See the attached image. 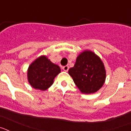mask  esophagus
Here are the masks:
<instances>
[{"mask_svg": "<svg viewBox=\"0 0 131 131\" xmlns=\"http://www.w3.org/2000/svg\"><path fill=\"white\" fill-rule=\"evenodd\" d=\"M62 69H63V71H68V69H69V66H63V67H62Z\"/></svg>", "mask_w": 131, "mask_h": 131, "instance_id": "esophagus-1", "label": "esophagus"}]
</instances>
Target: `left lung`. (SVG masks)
<instances>
[{"label":"left lung","mask_w":131,"mask_h":131,"mask_svg":"<svg viewBox=\"0 0 131 131\" xmlns=\"http://www.w3.org/2000/svg\"><path fill=\"white\" fill-rule=\"evenodd\" d=\"M68 73L80 91L84 94L98 91L106 79L104 63L98 56L90 50H85L78 56L74 66Z\"/></svg>","instance_id":"obj_1"}]
</instances>
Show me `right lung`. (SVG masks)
<instances>
[{"instance_id":"right-lung-1","label":"right lung","mask_w":131,"mask_h":131,"mask_svg":"<svg viewBox=\"0 0 131 131\" xmlns=\"http://www.w3.org/2000/svg\"><path fill=\"white\" fill-rule=\"evenodd\" d=\"M61 71L45 56H41L31 63L27 71L28 81L31 86L40 91H46L54 83V79Z\"/></svg>"}]
</instances>
